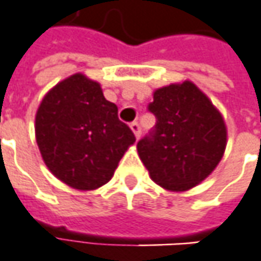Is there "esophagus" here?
Wrapping results in <instances>:
<instances>
[{"mask_svg": "<svg viewBox=\"0 0 261 261\" xmlns=\"http://www.w3.org/2000/svg\"><path fill=\"white\" fill-rule=\"evenodd\" d=\"M130 128L133 130L136 137H140V134H141V127H140V124H138L137 121H133V123L130 124Z\"/></svg>", "mask_w": 261, "mask_h": 261, "instance_id": "34e87169", "label": "esophagus"}]
</instances>
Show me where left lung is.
<instances>
[{
  "label": "left lung",
  "mask_w": 261,
  "mask_h": 261,
  "mask_svg": "<svg viewBox=\"0 0 261 261\" xmlns=\"http://www.w3.org/2000/svg\"><path fill=\"white\" fill-rule=\"evenodd\" d=\"M147 110L155 125L137 143L153 181L173 191L201 182L226 148V125L212 101L190 81L159 88Z\"/></svg>",
  "instance_id": "1"
}]
</instances>
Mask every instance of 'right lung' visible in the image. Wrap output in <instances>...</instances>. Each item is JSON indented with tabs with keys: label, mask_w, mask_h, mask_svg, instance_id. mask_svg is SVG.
<instances>
[{
	"label": "right lung",
	"mask_w": 261,
	"mask_h": 261,
	"mask_svg": "<svg viewBox=\"0 0 261 261\" xmlns=\"http://www.w3.org/2000/svg\"><path fill=\"white\" fill-rule=\"evenodd\" d=\"M35 136L44 163L61 181L94 190L111 180L136 136L104 98L98 83L74 74L40 104Z\"/></svg>",
	"instance_id": "add662e5"
}]
</instances>
